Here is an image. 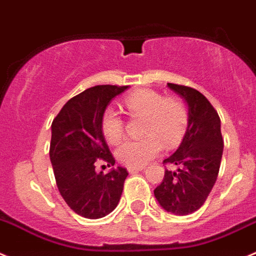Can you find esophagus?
Wrapping results in <instances>:
<instances>
[{
	"label": "esophagus",
	"instance_id": "esophagus-1",
	"mask_svg": "<svg viewBox=\"0 0 256 256\" xmlns=\"http://www.w3.org/2000/svg\"><path fill=\"white\" fill-rule=\"evenodd\" d=\"M144 166H138V168H132V166H130V168H128V171L130 174H134V172H138V171H142L144 170Z\"/></svg>",
	"mask_w": 256,
	"mask_h": 256
}]
</instances>
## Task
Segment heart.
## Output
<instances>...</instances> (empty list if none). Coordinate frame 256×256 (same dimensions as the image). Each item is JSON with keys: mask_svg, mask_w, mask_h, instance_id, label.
<instances>
[{"mask_svg": "<svg viewBox=\"0 0 256 256\" xmlns=\"http://www.w3.org/2000/svg\"><path fill=\"white\" fill-rule=\"evenodd\" d=\"M124 106L130 115L144 116L142 138L126 140L116 150V158L122 165L138 168L158 156L166 148H175L182 140L188 125V111L185 102L176 96H164L150 88H141L124 98ZM124 120L120 114L108 108L101 116V131L110 144H118L124 136Z\"/></svg>", "mask_w": 256, "mask_h": 256, "instance_id": "obj_1", "label": "heart"}]
</instances>
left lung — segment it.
<instances>
[{"mask_svg": "<svg viewBox=\"0 0 256 256\" xmlns=\"http://www.w3.org/2000/svg\"><path fill=\"white\" fill-rule=\"evenodd\" d=\"M168 86L188 104V125L178 150L162 161L176 170L166 168L154 194L166 212L188 215L204 205L215 185L224 140L219 115L202 92L176 84Z\"/></svg>", "mask_w": 256, "mask_h": 256, "instance_id": "left-lung-1", "label": "left lung"}]
</instances>
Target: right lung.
<instances>
[{
  "mask_svg": "<svg viewBox=\"0 0 256 256\" xmlns=\"http://www.w3.org/2000/svg\"><path fill=\"white\" fill-rule=\"evenodd\" d=\"M128 86L98 85L74 96L51 125L50 160L60 194L71 210L86 219L110 214L120 202L126 168L96 172L98 162L115 165L101 131L106 106Z\"/></svg>",
  "mask_w": 256,
  "mask_h": 256,
  "instance_id": "obj_1",
  "label": "right lung"
}]
</instances>
